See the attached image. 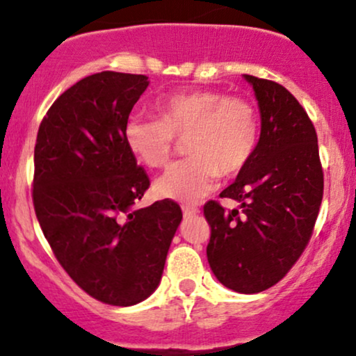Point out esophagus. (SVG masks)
Returning a JSON list of instances; mask_svg holds the SVG:
<instances>
[{
	"mask_svg": "<svg viewBox=\"0 0 356 356\" xmlns=\"http://www.w3.org/2000/svg\"><path fill=\"white\" fill-rule=\"evenodd\" d=\"M182 212L186 218H191V216L199 214V209L197 207H192V206H182Z\"/></svg>",
	"mask_w": 356,
	"mask_h": 356,
	"instance_id": "esophagus-1",
	"label": "esophagus"
}]
</instances>
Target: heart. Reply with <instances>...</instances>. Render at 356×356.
Instances as JSON below:
<instances>
[{
  "label": "heart",
  "instance_id": "b5f03b06",
  "mask_svg": "<svg viewBox=\"0 0 356 356\" xmlns=\"http://www.w3.org/2000/svg\"><path fill=\"white\" fill-rule=\"evenodd\" d=\"M157 118L132 115L124 125L129 150L150 169L172 159L186 138L189 157L177 162L155 184L162 197L195 202L209 194L218 177H232L249 164L259 140V112L244 95L194 88L155 104Z\"/></svg>",
  "mask_w": 356,
  "mask_h": 356
}]
</instances>
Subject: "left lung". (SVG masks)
Listing matches in <instances>:
<instances>
[{"mask_svg":"<svg viewBox=\"0 0 356 356\" xmlns=\"http://www.w3.org/2000/svg\"><path fill=\"white\" fill-rule=\"evenodd\" d=\"M261 112L256 152L220 192L241 209L204 206L207 261L226 288L261 293L288 275L312 239L323 199V167L313 122L283 85L244 75Z\"/></svg>","mask_w":356,"mask_h":356,"instance_id":"obj_1","label":"left lung"}]
</instances>
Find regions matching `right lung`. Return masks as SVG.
<instances>
[{
  "instance_id": "right-lung-1",
  "label": "right lung",
  "mask_w": 356,
  "mask_h": 356,
  "mask_svg": "<svg viewBox=\"0 0 356 356\" xmlns=\"http://www.w3.org/2000/svg\"><path fill=\"white\" fill-rule=\"evenodd\" d=\"M145 75L100 72L53 102L35 144L33 206L61 268L87 295L132 306L155 291L182 219L177 202L137 209L150 181L124 140Z\"/></svg>"
}]
</instances>
